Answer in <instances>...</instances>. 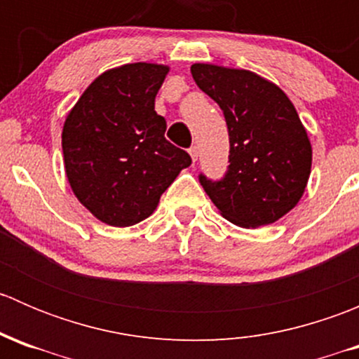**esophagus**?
<instances>
[{"instance_id":"esophagus-1","label":"esophagus","mask_w":359,"mask_h":359,"mask_svg":"<svg viewBox=\"0 0 359 359\" xmlns=\"http://www.w3.org/2000/svg\"><path fill=\"white\" fill-rule=\"evenodd\" d=\"M189 154H191V158H193V161H196L198 156H200V149H198V146H191Z\"/></svg>"}]
</instances>
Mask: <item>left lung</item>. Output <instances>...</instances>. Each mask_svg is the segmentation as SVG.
Masks as SVG:
<instances>
[{"mask_svg":"<svg viewBox=\"0 0 359 359\" xmlns=\"http://www.w3.org/2000/svg\"><path fill=\"white\" fill-rule=\"evenodd\" d=\"M191 74L224 112L229 166L222 179L200 184L229 222H276L300 200L311 173V142L283 90L255 72L194 64Z\"/></svg>","mask_w":359,"mask_h":359,"instance_id":"1","label":"left lung"}]
</instances>
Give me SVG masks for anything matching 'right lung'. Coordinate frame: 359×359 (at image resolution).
Segmentation results:
<instances>
[{
  "label": "right lung",
  "mask_w": 359,
  "mask_h": 359,
  "mask_svg": "<svg viewBox=\"0 0 359 359\" xmlns=\"http://www.w3.org/2000/svg\"><path fill=\"white\" fill-rule=\"evenodd\" d=\"M166 66L126 64L85 90L62 130L67 180L102 222L128 227L147 219L191 156L165 139L154 111Z\"/></svg>",
  "instance_id": "add662e5"
}]
</instances>
